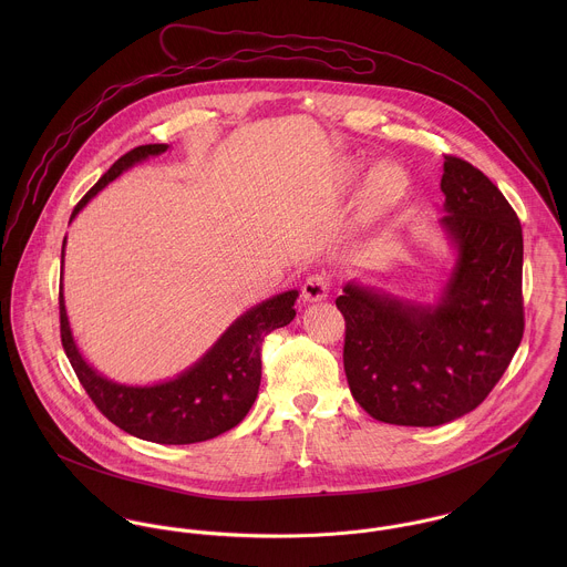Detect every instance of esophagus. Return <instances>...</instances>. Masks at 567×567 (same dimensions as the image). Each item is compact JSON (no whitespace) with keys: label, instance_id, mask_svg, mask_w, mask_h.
I'll return each mask as SVG.
<instances>
[{"label":"esophagus","instance_id":"esophagus-1","mask_svg":"<svg viewBox=\"0 0 567 567\" xmlns=\"http://www.w3.org/2000/svg\"><path fill=\"white\" fill-rule=\"evenodd\" d=\"M329 286H331V279L327 272H315L303 281L301 295L308 303H317V301H323L329 295Z\"/></svg>","mask_w":567,"mask_h":567}]
</instances>
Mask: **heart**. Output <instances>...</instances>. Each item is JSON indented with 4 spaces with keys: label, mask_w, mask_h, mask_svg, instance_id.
<instances>
[{
    "label": "heart",
    "mask_w": 567,
    "mask_h": 567,
    "mask_svg": "<svg viewBox=\"0 0 567 567\" xmlns=\"http://www.w3.org/2000/svg\"><path fill=\"white\" fill-rule=\"evenodd\" d=\"M405 194V178L393 165H380L371 172L364 198L371 209H389L398 205Z\"/></svg>",
    "instance_id": "b5f03b06"
}]
</instances>
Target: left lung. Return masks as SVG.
<instances>
[{"label": "left lung", "instance_id": "obj_1", "mask_svg": "<svg viewBox=\"0 0 567 567\" xmlns=\"http://www.w3.org/2000/svg\"><path fill=\"white\" fill-rule=\"evenodd\" d=\"M441 227L456 264L434 306L347 284L344 373L373 419L434 427L476 405L504 375L524 333L522 225L504 194L472 163L447 155Z\"/></svg>", "mask_w": 567, "mask_h": 567}]
</instances>
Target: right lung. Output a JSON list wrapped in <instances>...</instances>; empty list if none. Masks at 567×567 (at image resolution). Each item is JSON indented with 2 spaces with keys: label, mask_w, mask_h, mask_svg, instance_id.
Segmentation results:
<instances>
[{
  "label": "right lung",
  "mask_w": 567,
  "mask_h": 567,
  "mask_svg": "<svg viewBox=\"0 0 567 567\" xmlns=\"http://www.w3.org/2000/svg\"><path fill=\"white\" fill-rule=\"evenodd\" d=\"M167 151V144L137 146L113 163L82 196L72 218L124 169ZM65 257V243L61 261ZM299 292L288 290L244 312L218 342L178 378L153 386H126L102 378L82 358L65 312L63 286L59 292L63 349L95 408L120 430L162 445H189L209 441L236 427L257 398L261 382V342L290 323Z\"/></svg>",
  "instance_id": "add662e5"
}]
</instances>
